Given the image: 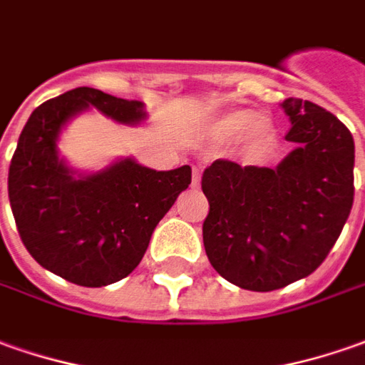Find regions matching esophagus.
<instances>
[{
    "instance_id": "esophagus-1",
    "label": "esophagus",
    "mask_w": 365,
    "mask_h": 365,
    "mask_svg": "<svg viewBox=\"0 0 365 365\" xmlns=\"http://www.w3.org/2000/svg\"><path fill=\"white\" fill-rule=\"evenodd\" d=\"M192 185L195 187V185H200V168H193V182Z\"/></svg>"
}]
</instances>
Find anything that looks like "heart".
<instances>
[{"mask_svg":"<svg viewBox=\"0 0 365 365\" xmlns=\"http://www.w3.org/2000/svg\"><path fill=\"white\" fill-rule=\"evenodd\" d=\"M210 138L215 141H230L242 135L250 150H262L272 143L276 130L274 121L266 115H257L254 110H227L215 115L207 125Z\"/></svg>","mask_w":365,"mask_h":365,"instance_id":"1","label":"heart"}]
</instances>
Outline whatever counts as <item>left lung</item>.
Listing matches in <instances>:
<instances>
[{"label": "left lung", "instance_id": "left-lung-1", "mask_svg": "<svg viewBox=\"0 0 365 365\" xmlns=\"http://www.w3.org/2000/svg\"><path fill=\"white\" fill-rule=\"evenodd\" d=\"M282 110L294 143L276 168L217 160L202 178L210 202L203 245L210 264L234 286L272 292L309 276L326 259L354 203V138L307 99Z\"/></svg>", "mask_w": 365, "mask_h": 365}]
</instances>
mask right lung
Wrapping results in <instances>:
<instances>
[{"label":"right lung","mask_w":365,"mask_h":365,"mask_svg":"<svg viewBox=\"0 0 365 365\" xmlns=\"http://www.w3.org/2000/svg\"><path fill=\"white\" fill-rule=\"evenodd\" d=\"M91 110L131 128L148 120L143 101L93 88L49 99L19 135L7 192L17 232L37 264L71 284L101 287L138 267L155 225L192 183V168L158 172L131 155L101 170L73 168L59 155V138Z\"/></svg>","instance_id":"add662e5"}]
</instances>
